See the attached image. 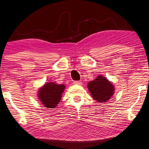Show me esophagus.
<instances>
[{"label": "esophagus", "mask_w": 149, "mask_h": 149, "mask_svg": "<svg viewBox=\"0 0 149 149\" xmlns=\"http://www.w3.org/2000/svg\"><path fill=\"white\" fill-rule=\"evenodd\" d=\"M73 83L76 84V85H81L82 82L81 81H74V82H73Z\"/></svg>", "instance_id": "esophagus-1"}]
</instances>
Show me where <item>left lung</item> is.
<instances>
[{
    "label": "left lung",
    "instance_id": "1",
    "mask_svg": "<svg viewBox=\"0 0 149 149\" xmlns=\"http://www.w3.org/2000/svg\"><path fill=\"white\" fill-rule=\"evenodd\" d=\"M87 87L92 98L99 103L109 101L114 94L113 84L102 76H98L96 79L89 82Z\"/></svg>",
    "mask_w": 149,
    "mask_h": 149
}]
</instances>
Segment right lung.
Listing matches in <instances>:
<instances>
[{"instance_id":"add662e5","label":"right lung","mask_w":149,"mask_h":149,"mask_svg":"<svg viewBox=\"0 0 149 149\" xmlns=\"http://www.w3.org/2000/svg\"><path fill=\"white\" fill-rule=\"evenodd\" d=\"M65 85L55 83L53 82H46L39 89L37 96L40 103L47 108H55L60 103Z\"/></svg>"}]
</instances>
